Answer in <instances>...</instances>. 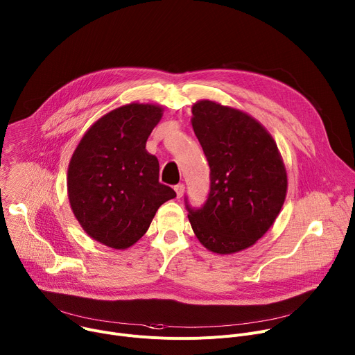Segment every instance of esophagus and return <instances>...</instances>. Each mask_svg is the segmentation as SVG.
Segmentation results:
<instances>
[{"label":"esophagus","mask_w":355,"mask_h":355,"mask_svg":"<svg viewBox=\"0 0 355 355\" xmlns=\"http://www.w3.org/2000/svg\"><path fill=\"white\" fill-rule=\"evenodd\" d=\"M173 189H175V191H176L178 198H182L183 193H184V184H183V183H179V184L173 186Z\"/></svg>","instance_id":"1"}]
</instances>
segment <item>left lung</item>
<instances>
[{"label":"left lung","instance_id":"1","mask_svg":"<svg viewBox=\"0 0 355 355\" xmlns=\"http://www.w3.org/2000/svg\"><path fill=\"white\" fill-rule=\"evenodd\" d=\"M191 125L210 166V190L202 207L184 198L199 241L217 254L255 244L278 217L288 178L277 144L248 114L202 100Z\"/></svg>","mask_w":355,"mask_h":355}]
</instances>
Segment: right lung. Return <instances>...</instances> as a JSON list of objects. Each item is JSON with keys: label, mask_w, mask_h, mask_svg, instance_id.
Instances as JSON below:
<instances>
[{"label": "right lung", "mask_w": 355, "mask_h": 355, "mask_svg": "<svg viewBox=\"0 0 355 355\" xmlns=\"http://www.w3.org/2000/svg\"><path fill=\"white\" fill-rule=\"evenodd\" d=\"M162 116L152 104H128L101 116L77 145L67 172L71 210L96 241L125 250L165 202L176 198L159 182V162L146 139Z\"/></svg>", "instance_id": "add662e5"}]
</instances>
